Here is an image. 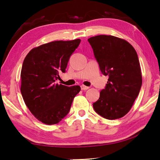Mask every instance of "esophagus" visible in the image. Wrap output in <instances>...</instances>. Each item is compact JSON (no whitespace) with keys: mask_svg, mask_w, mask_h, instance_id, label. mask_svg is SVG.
I'll use <instances>...</instances> for the list:
<instances>
[{"mask_svg":"<svg viewBox=\"0 0 160 160\" xmlns=\"http://www.w3.org/2000/svg\"><path fill=\"white\" fill-rule=\"evenodd\" d=\"M89 87H86V86H84V85H82L81 86V89L82 90H87V89H89Z\"/></svg>","mask_w":160,"mask_h":160,"instance_id":"34e87169","label":"esophagus"}]
</instances>
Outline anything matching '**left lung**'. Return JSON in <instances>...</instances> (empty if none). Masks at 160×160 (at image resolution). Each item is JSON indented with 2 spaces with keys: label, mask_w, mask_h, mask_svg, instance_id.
<instances>
[{
  "label": "left lung",
  "mask_w": 160,
  "mask_h": 160,
  "mask_svg": "<svg viewBox=\"0 0 160 160\" xmlns=\"http://www.w3.org/2000/svg\"><path fill=\"white\" fill-rule=\"evenodd\" d=\"M95 58L108 79L99 99L93 104L104 118L115 120L130 111L142 87V73L136 51L130 43L117 37L100 35L88 39Z\"/></svg>",
  "instance_id": "1"
}]
</instances>
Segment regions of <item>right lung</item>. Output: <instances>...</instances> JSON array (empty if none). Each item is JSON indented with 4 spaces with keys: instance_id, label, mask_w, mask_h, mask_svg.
Instances as JSON below:
<instances>
[{
    "instance_id": "right-lung-1",
    "label": "right lung",
    "mask_w": 160,
    "mask_h": 160,
    "mask_svg": "<svg viewBox=\"0 0 160 160\" xmlns=\"http://www.w3.org/2000/svg\"><path fill=\"white\" fill-rule=\"evenodd\" d=\"M81 40L53 41L32 49L23 61L21 94L31 113L42 123L58 124L69 113L78 85L56 84L59 72L66 71L70 56Z\"/></svg>"
}]
</instances>
